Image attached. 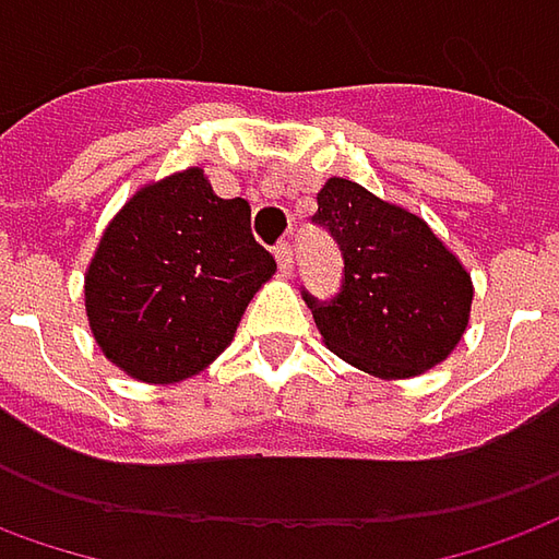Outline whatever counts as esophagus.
<instances>
[{
    "label": "esophagus",
    "mask_w": 559,
    "mask_h": 559,
    "mask_svg": "<svg viewBox=\"0 0 559 559\" xmlns=\"http://www.w3.org/2000/svg\"><path fill=\"white\" fill-rule=\"evenodd\" d=\"M275 260H278V269L284 275H290V269H294V250L287 241H281L278 248H275Z\"/></svg>",
    "instance_id": "esophagus-1"
}]
</instances>
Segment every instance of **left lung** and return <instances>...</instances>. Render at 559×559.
I'll return each mask as SVG.
<instances>
[{
  "label": "left lung",
  "mask_w": 559,
  "mask_h": 559,
  "mask_svg": "<svg viewBox=\"0 0 559 559\" xmlns=\"http://www.w3.org/2000/svg\"><path fill=\"white\" fill-rule=\"evenodd\" d=\"M343 250L333 299L302 290L333 355L379 379H409L447 358L471 314V275L423 216L330 177L318 214Z\"/></svg>",
  "instance_id": "obj_1"
}]
</instances>
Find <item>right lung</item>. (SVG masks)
<instances>
[{
	"label": "right lung",
	"mask_w": 559,
	"mask_h": 559,
	"mask_svg": "<svg viewBox=\"0 0 559 559\" xmlns=\"http://www.w3.org/2000/svg\"><path fill=\"white\" fill-rule=\"evenodd\" d=\"M272 275L248 201L219 199L201 168L180 170L143 186L106 226L85 272L91 333L128 376L170 385L231 343Z\"/></svg>",
	"instance_id": "right-lung-1"
}]
</instances>
